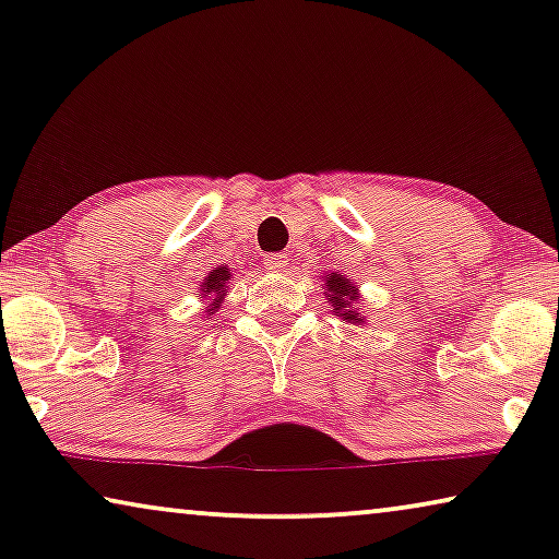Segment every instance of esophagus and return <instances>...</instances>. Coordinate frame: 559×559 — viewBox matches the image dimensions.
Here are the masks:
<instances>
[{"label":"esophagus","mask_w":559,"mask_h":559,"mask_svg":"<svg viewBox=\"0 0 559 559\" xmlns=\"http://www.w3.org/2000/svg\"><path fill=\"white\" fill-rule=\"evenodd\" d=\"M263 263H265V269L273 271V273H281V271L288 269V258L283 253H269L263 258Z\"/></svg>","instance_id":"34e87169"}]
</instances>
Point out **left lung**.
Here are the masks:
<instances>
[{"mask_svg": "<svg viewBox=\"0 0 559 559\" xmlns=\"http://www.w3.org/2000/svg\"><path fill=\"white\" fill-rule=\"evenodd\" d=\"M326 296L331 298L333 313L344 316L348 323H361L364 316L356 313V286L348 278L341 276V273H329L326 278Z\"/></svg>", "mask_w": 559, "mask_h": 559, "instance_id": "obj_1", "label": "left lung"}]
</instances>
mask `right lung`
<instances>
[{
  "label": "right lung",
  "mask_w": 559,
  "mask_h": 559,
  "mask_svg": "<svg viewBox=\"0 0 559 559\" xmlns=\"http://www.w3.org/2000/svg\"><path fill=\"white\" fill-rule=\"evenodd\" d=\"M228 281H230V273H228V269H223V265H221V269H215V271L207 273V278L203 283V294L213 296V304L207 306V316L215 313L221 296L228 294Z\"/></svg>",
  "instance_id": "right-lung-1"
}]
</instances>
